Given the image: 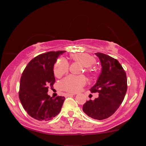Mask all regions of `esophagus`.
I'll use <instances>...</instances> for the list:
<instances>
[{
	"label": "esophagus",
	"instance_id": "obj_1",
	"mask_svg": "<svg viewBox=\"0 0 146 146\" xmlns=\"http://www.w3.org/2000/svg\"><path fill=\"white\" fill-rule=\"evenodd\" d=\"M74 95L75 94H73V93H66V94L65 95H66V96L67 97V96H71V95Z\"/></svg>",
	"mask_w": 146,
	"mask_h": 146
}]
</instances>
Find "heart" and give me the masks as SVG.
I'll return each instance as SVG.
<instances>
[{"label": "heart", "mask_w": 146, "mask_h": 146, "mask_svg": "<svg viewBox=\"0 0 146 146\" xmlns=\"http://www.w3.org/2000/svg\"><path fill=\"white\" fill-rule=\"evenodd\" d=\"M71 58L75 62L81 64L85 67V71L89 72V68L95 62V58L88 53H78L71 55ZM69 64L64 58H59L53 66V73L57 78H60L68 71ZM86 84V79L84 75H68L64 78L60 83V87L62 90L68 93H77Z\"/></svg>", "instance_id": "heart-1"}]
</instances>
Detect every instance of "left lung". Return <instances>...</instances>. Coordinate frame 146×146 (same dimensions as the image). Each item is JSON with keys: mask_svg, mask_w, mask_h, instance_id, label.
<instances>
[{"mask_svg": "<svg viewBox=\"0 0 146 146\" xmlns=\"http://www.w3.org/2000/svg\"><path fill=\"white\" fill-rule=\"evenodd\" d=\"M101 62L102 72L91 93L99 97L83 105V111L95 119L108 118L115 113L125 98L127 90L125 72L118 60L102 53H95Z\"/></svg>", "mask_w": 146, "mask_h": 146, "instance_id": "1", "label": "left lung"}]
</instances>
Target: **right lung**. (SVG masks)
Returning <instances> with one entry per match:
<instances>
[{
	"label": "right lung",
	"instance_id": "1",
	"mask_svg": "<svg viewBox=\"0 0 146 146\" xmlns=\"http://www.w3.org/2000/svg\"><path fill=\"white\" fill-rule=\"evenodd\" d=\"M65 51H49L35 57L23 72L19 99L28 115L38 121H48L58 115L64 97L51 98L48 89L54 84L53 66L57 58Z\"/></svg>",
	"mask_w": 146,
	"mask_h": 146
}]
</instances>
